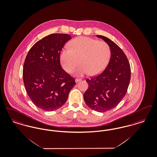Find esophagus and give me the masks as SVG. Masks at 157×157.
I'll return each instance as SVG.
<instances>
[{"instance_id": "esophagus-1", "label": "esophagus", "mask_w": 157, "mask_h": 157, "mask_svg": "<svg viewBox=\"0 0 157 157\" xmlns=\"http://www.w3.org/2000/svg\"><path fill=\"white\" fill-rule=\"evenodd\" d=\"M81 81V79H78V78L75 79V82H76V83L79 82V81Z\"/></svg>"}]
</instances>
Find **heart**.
I'll return each mask as SVG.
<instances>
[{"label":"heart","instance_id":"heart-1","mask_svg":"<svg viewBox=\"0 0 157 157\" xmlns=\"http://www.w3.org/2000/svg\"><path fill=\"white\" fill-rule=\"evenodd\" d=\"M69 46V48H65L61 51L60 62L67 73L72 72L79 62L81 65L73 72L76 76L99 74L106 67L111 58L108 44L90 37H77L70 42Z\"/></svg>","mask_w":157,"mask_h":157}]
</instances>
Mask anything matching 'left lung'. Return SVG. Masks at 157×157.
<instances>
[{"mask_svg":"<svg viewBox=\"0 0 157 157\" xmlns=\"http://www.w3.org/2000/svg\"><path fill=\"white\" fill-rule=\"evenodd\" d=\"M111 49V59L104 71L97 76L87 79L88 88L83 94L86 104L99 112L109 111L125 97L131 79V68L125 54L108 37L97 35Z\"/></svg>","mask_w":157,"mask_h":157,"instance_id":"obj_1","label":"left lung"}]
</instances>
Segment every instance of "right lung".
Instances as JSON below:
<instances>
[{"label": "right lung", "instance_id": "add662e5", "mask_svg": "<svg viewBox=\"0 0 157 157\" xmlns=\"http://www.w3.org/2000/svg\"><path fill=\"white\" fill-rule=\"evenodd\" d=\"M71 39L67 34H51L37 41L26 57L24 85L32 102L42 110L53 111L63 106L76 84L60 63V51Z\"/></svg>", "mask_w": 157, "mask_h": 157}]
</instances>
